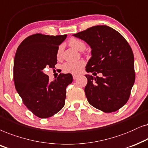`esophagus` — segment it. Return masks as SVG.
<instances>
[{
    "label": "esophagus",
    "mask_w": 148,
    "mask_h": 148,
    "mask_svg": "<svg viewBox=\"0 0 148 148\" xmlns=\"http://www.w3.org/2000/svg\"><path fill=\"white\" fill-rule=\"evenodd\" d=\"M73 78H74V80H75L77 78V77L78 76V75H77V74H73Z\"/></svg>",
    "instance_id": "obj_1"
}]
</instances>
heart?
I'll list each match as a JSON object with an SVG mask.
<instances>
[{"label": "heart", "mask_w": 148, "mask_h": 148, "mask_svg": "<svg viewBox=\"0 0 148 148\" xmlns=\"http://www.w3.org/2000/svg\"><path fill=\"white\" fill-rule=\"evenodd\" d=\"M70 45L72 48L78 51H82L85 49V45L82 40L77 38H72L70 40ZM62 53V47H60L58 51V56H60ZM84 66L83 61H78L74 62H66L63 65L62 68L66 72L70 74H78L81 72Z\"/></svg>", "instance_id": "heart-1"}]
</instances>
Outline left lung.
<instances>
[{
  "mask_svg": "<svg viewBox=\"0 0 148 148\" xmlns=\"http://www.w3.org/2000/svg\"><path fill=\"white\" fill-rule=\"evenodd\" d=\"M91 49L87 72L101 73L98 77L86 74L84 88L90 105L106 113L117 111L125 105L135 82L134 56L125 38L107 25H95L73 34Z\"/></svg>",
  "mask_w": 148,
  "mask_h": 148,
  "instance_id": "8db88e82",
  "label": "left lung"
}]
</instances>
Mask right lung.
Returning <instances> with one entry per match:
<instances>
[{"label":"right lung","mask_w":148,"mask_h":148,"mask_svg":"<svg viewBox=\"0 0 148 148\" xmlns=\"http://www.w3.org/2000/svg\"><path fill=\"white\" fill-rule=\"evenodd\" d=\"M67 34L31 35L17 49L13 66L15 86L29 111L41 119L58 113L65 105L67 86L72 82L71 74H60L53 81L43 72L57 64L59 46Z\"/></svg>","instance_id":"right-lung-1"}]
</instances>
